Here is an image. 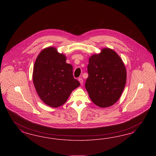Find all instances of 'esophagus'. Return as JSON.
Segmentation results:
<instances>
[{
    "mask_svg": "<svg viewBox=\"0 0 156 156\" xmlns=\"http://www.w3.org/2000/svg\"><path fill=\"white\" fill-rule=\"evenodd\" d=\"M78 80L80 81V84L81 85H82L83 84V80H82V78H80L79 79H78Z\"/></svg>",
    "mask_w": 156,
    "mask_h": 156,
    "instance_id": "34e87169",
    "label": "esophagus"
}]
</instances>
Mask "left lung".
<instances>
[{
	"instance_id": "8db88e82",
	"label": "left lung",
	"mask_w": 156,
	"mask_h": 156,
	"mask_svg": "<svg viewBox=\"0 0 156 156\" xmlns=\"http://www.w3.org/2000/svg\"><path fill=\"white\" fill-rule=\"evenodd\" d=\"M87 72L85 87L94 104L106 108L119 99L126 84V71L116 52L106 48L91 56Z\"/></svg>"
}]
</instances>
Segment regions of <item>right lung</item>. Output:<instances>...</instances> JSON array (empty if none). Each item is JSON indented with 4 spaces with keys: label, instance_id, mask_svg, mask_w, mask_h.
<instances>
[{
    "label": "right lung",
    "instance_id": "add662e5",
    "mask_svg": "<svg viewBox=\"0 0 156 156\" xmlns=\"http://www.w3.org/2000/svg\"><path fill=\"white\" fill-rule=\"evenodd\" d=\"M54 47L43 50L34 66V84L43 102L52 108L65 104L80 83L73 76V66Z\"/></svg>",
    "mask_w": 156,
    "mask_h": 156
}]
</instances>
